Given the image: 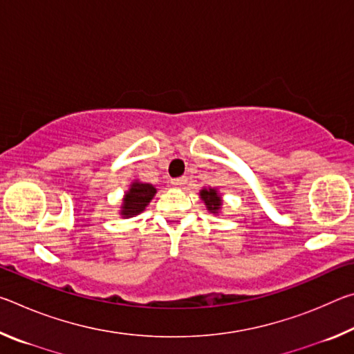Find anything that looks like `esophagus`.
<instances>
[{
  "label": "esophagus",
  "instance_id": "obj_1",
  "mask_svg": "<svg viewBox=\"0 0 354 354\" xmlns=\"http://www.w3.org/2000/svg\"><path fill=\"white\" fill-rule=\"evenodd\" d=\"M185 181H187V178H175V179H171V184L173 185H176V187H181V185H184L185 184Z\"/></svg>",
  "mask_w": 354,
  "mask_h": 354
}]
</instances>
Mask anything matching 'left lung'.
<instances>
[{"instance_id":"left-lung-1","label":"left lung","mask_w":354,"mask_h":354,"mask_svg":"<svg viewBox=\"0 0 354 354\" xmlns=\"http://www.w3.org/2000/svg\"><path fill=\"white\" fill-rule=\"evenodd\" d=\"M201 198H203V201L206 203L209 211L214 212V214L218 212V209L221 206V200H220V196L217 195V190L203 189L201 190Z\"/></svg>"}]
</instances>
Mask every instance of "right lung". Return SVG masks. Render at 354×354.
I'll return each instance as SVG.
<instances>
[{"label":"right lung","mask_w":354,"mask_h":354,"mask_svg":"<svg viewBox=\"0 0 354 354\" xmlns=\"http://www.w3.org/2000/svg\"><path fill=\"white\" fill-rule=\"evenodd\" d=\"M156 189L151 184L134 183L131 189L127 192V196L123 200L122 215L123 217H133V215L140 214L147 207L149 201L153 200Z\"/></svg>","instance_id":"obj_1"}]
</instances>
